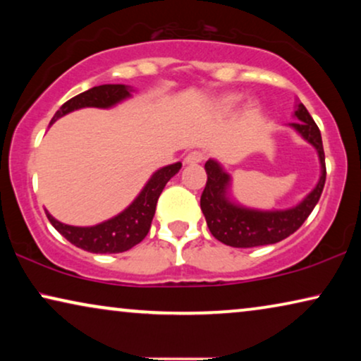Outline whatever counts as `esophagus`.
<instances>
[{"mask_svg": "<svg viewBox=\"0 0 361 361\" xmlns=\"http://www.w3.org/2000/svg\"><path fill=\"white\" fill-rule=\"evenodd\" d=\"M205 152H202V151H192V152H189V154L185 156V162L187 164H197V162H202L205 159Z\"/></svg>", "mask_w": 361, "mask_h": 361, "instance_id": "esophagus-1", "label": "esophagus"}]
</instances>
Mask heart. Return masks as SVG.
Returning <instances> with one entry per match:
<instances>
[{
	"instance_id": "1",
	"label": "heart",
	"mask_w": 361,
	"mask_h": 361,
	"mask_svg": "<svg viewBox=\"0 0 361 361\" xmlns=\"http://www.w3.org/2000/svg\"><path fill=\"white\" fill-rule=\"evenodd\" d=\"M231 100H236V98H235V97H233V98H231Z\"/></svg>"
}]
</instances>
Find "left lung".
<instances>
[{"label":"left lung","mask_w":361,"mask_h":361,"mask_svg":"<svg viewBox=\"0 0 361 361\" xmlns=\"http://www.w3.org/2000/svg\"><path fill=\"white\" fill-rule=\"evenodd\" d=\"M294 115L299 121L290 123V126L299 131L300 136L319 152L320 166H322L319 184L294 209L274 212L251 210L228 202L225 194L230 184V176L221 169L216 161H207V184L200 197V209L204 212L210 233L221 243L233 246V248H253V246L278 243L293 235L317 205L325 185V177H327L322 136H320L319 126L315 125L302 103H299Z\"/></svg>","instance_id":"8db88e82"}]
</instances>
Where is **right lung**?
Masks as SVG:
<instances>
[{"instance_id": "obj_1", "label": "right lung", "mask_w": 361, "mask_h": 361, "mask_svg": "<svg viewBox=\"0 0 361 361\" xmlns=\"http://www.w3.org/2000/svg\"><path fill=\"white\" fill-rule=\"evenodd\" d=\"M130 93L131 90L126 85L93 87L90 90L83 92L63 103L54 115L51 125L61 116L78 110V108L113 106L115 103L130 97ZM180 167V162H176V164L166 166L154 172L151 179L147 180L145 189L141 190V194L136 197V200L125 212H121L115 219L103 221L100 225L71 226L57 221L51 214H47V219L63 238H67L78 248L90 251V253H123V251L131 250L133 246L145 240V236L151 228L157 199H159L162 189H164L171 177L176 176Z\"/></svg>"}]
</instances>
